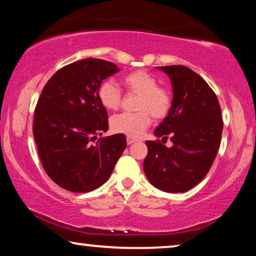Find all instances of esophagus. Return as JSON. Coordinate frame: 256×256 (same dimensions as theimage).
Segmentation results:
<instances>
[{
	"instance_id": "1",
	"label": "esophagus",
	"mask_w": 256,
	"mask_h": 256,
	"mask_svg": "<svg viewBox=\"0 0 256 256\" xmlns=\"http://www.w3.org/2000/svg\"><path fill=\"white\" fill-rule=\"evenodd\" d=\"M136 142V138H127V143L128 144H132V143Z\"/></svg>"
}]
</instances>
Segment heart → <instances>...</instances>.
<instances>
[{
	"label": "heart",
	"instance_id": "heart-1",
	"mask_svg": "<svg viewBox=\"0 0 256 256\" xmlns=\"http://www.w3.org/2000/svg\"><path fill=\"white\" fill-rule=\"evenodd\" d=\"M122 85L129 93L136 94V113H122L110 118L115 132L138 138L144 132L154 118H163L171 107V94L166 87L157 86V80L146 71L138 70L124 76ZM100 104L107 110H116L121 104V92L112 82L101 84L98 90Z\"/></svg>",
	"mask_w": 256,
	"mask_h": 256
}]
</instances>
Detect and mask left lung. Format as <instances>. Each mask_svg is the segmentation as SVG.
<instances>
[{
    "mask_svg": "<svg viewBox=\"0 0 256 256\" xmlns=\"http://www.w3.org/2000/svg\"><path fill=\"white\" fill-rule=\"evenodd\" d=\"M169 76L172 101L154 134L173 146L146 141L143 170L154 186L164 192H185L204 180L218 152L222 132L219 101L202 76L186 66L156 68Z\"/></svg>",
    "mask_w": 256,
    "mask_h": 256,
    "instance_id": "8db88e82",
    "label": "left lung"
}]
</instances>
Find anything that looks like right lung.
<instances>
[{
	"instance_id": "right-lung-1",
	"label": "right lung",
	"mask_w": 256,
	"mask_h": 256,
	"mask_svg": "<svg viewBox=\"0 0 256 256\" xmlns=\"http://www.w3.org/2000/svg\"><path fill=\"white\" fill-rule=\"evenodd\" d=\"M120 70L102 59L87 58L56 72L43 88L34 120V138L42 166L59 186L90 192L110 177L127 146L124 134L106 138L107 112L99 87Z\"/></svg>"
}]
</instances>
